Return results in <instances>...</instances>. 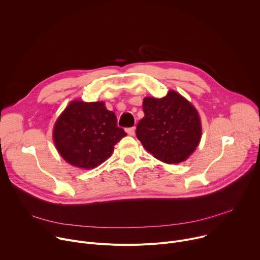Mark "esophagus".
<instances>
[{
	"label": "esophagus",
	"mask_w": 260,
	"mask_h": 260,
	"mask_svg": "<svg viewBox=\"0 0 260 260\" xmlns=\"http://www.w3.org/2000/svg\"><path fill=\"white\" fill-rule=\"evenodd\" d=\"M126 133H127L129 136L134 137L135 134H136V129H135V127H128V128H126Z\"/></svg>",
	"instance_id": "esophagus-1"
}]
</instances>
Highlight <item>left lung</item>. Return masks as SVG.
<instances>
[{
	"label": "left lung",
	"instance_id": "8db88e82",
	"mask_svg": "<svg viewBox=\"0 0 260 260\" xmlns=\"http://www.w3.org/2000/svg\"><path fill=\"white\" fill-rule=\"evenodd\" d=\"M145 116L136 135L145 149L166 164L186 160L202 138V124L197 109L174 90L161 99L145 98Z\"/></svg>",
	"mask_w": 260,
	"mask_h": 260
}]
</instances>
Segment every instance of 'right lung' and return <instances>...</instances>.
Here are the masks:
<instances>
[{"label": "right lung", "instance_id": "add662e5", "mask_svg": "<svg viewBox=\"0 0 260 260\" xmlns=\"http://www.w3.org/2000/svg\"><path fill=\"white\" fill-rule=\"evenodd\" d=\"M126 133L103 102L73 101L57 118L53 140L61 157L74 167L93 169L112 154Z\"/></svg>", "mask_w": 260, "mask_h": 260}]
</instances>
